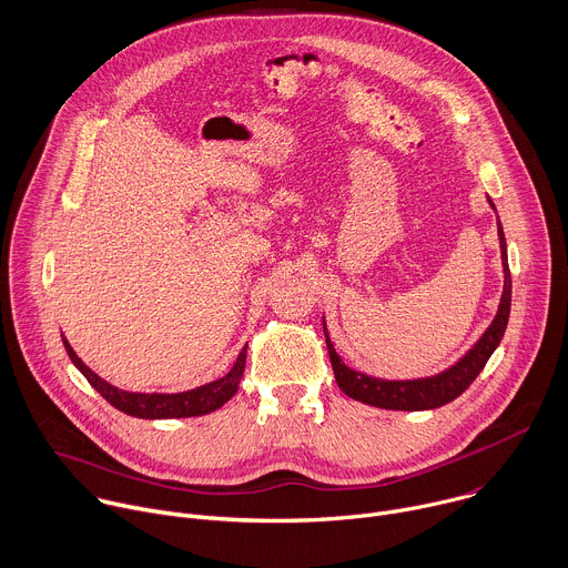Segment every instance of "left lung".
<instances>
[{
  "label": "left lung",
  "instance_id": "1",
  "mask_svg": "<svg viewBox=\"0 0 568 568\" xmlns=\"http://www.w3.org/2000/svg\"><path fill=\"white\" fill-rule=\"evenodd\" d=\"M490 205L495 210L493 201H490ZM497 235H499L501 266H504L501 302H499L493 324L486 328V333L477 339V345L457 365H452L449 369H445L436 376L416 378V381L374 378V376L356 372L343 363V358H339L333 349V343H331V337L326 333V324H324L326 349H328V358H331V367H333L337 387L343 389L347 396H352L354 400H361V403H367V405H374L381 409H400V412L436 409L449 400H455L457 396H462L473 385V381L481 374V369L486 367L493 352L499 347L506 324H508V315H510L513 282H510V268H508L506 237H504V229H501L499 219H497Z\"/></svg>",
  "mask_w": 568,
  "mask_h": 568
}]
</instances>
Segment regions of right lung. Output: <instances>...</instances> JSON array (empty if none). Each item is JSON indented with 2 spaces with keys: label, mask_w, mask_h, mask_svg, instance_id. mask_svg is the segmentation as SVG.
Masks as SVG:
<instances>
[{
  "label": "right lung",
  "mask_w": 568,
  "mask_h": 568,
  "mask_svg": "<svg viewBox=\"0 0 568 568\" xmlns=\"http://www.w3.org/2000/svg\"><path fill=\"white\" fill-rule=\"evenodd\" d=\"M64 349L71 358V363L80 369V374L89 381V385L116 409L136 416V418H187V416H203L214 409H219L223 403H229L237 389L240 381L244 376L246 367V347L237 356L233 369L225 374L223 378H216L207 385H201L190 392L181 394H139V392H123L119 387L109 385L102 381L98 374H93L71 349L67 343V337H62Z\"/></svg>",
  "instance_id": "1"
}]
</instances>
